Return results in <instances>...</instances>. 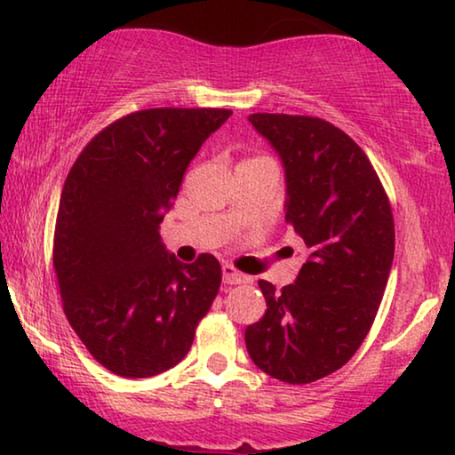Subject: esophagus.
Here are the masks:
<instances>
[{"instance_id": "34e87169", "label": "esophagus", "mask_w": 455, "mask_h": 455, "mask_svg": "<svg viewBox=\"0 0 455 455\" xmlns=\"http://www.w3.org/2000/svg\"><path fill=\"white\" fill-rule=\"evenodd\" d=\"M221 271H223V283L234 285V283H244V282H248V277L244 275V273L235 271L232 265H223Z\"/></svg>"}]
</instances>
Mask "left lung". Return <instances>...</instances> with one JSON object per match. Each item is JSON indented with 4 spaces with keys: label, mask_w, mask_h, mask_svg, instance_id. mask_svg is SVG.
Listing matches in <instances>:
<instances>
[{
    "label": "left lung",
    "mask_w": 455,
    "mask_h": 455,
    "mask_svg": "<svg viewBox=\"0 0 455 455\" xmlns=\"http://www.w3.org/2000/svg\"><path fill=\"white\" fill-rule=\"evenodd\" d=\"M248 122L282 159L285 221L308 259L282 291L260 279L267 310L246 327V350L279 381L313 383L341 369L375 321L394 263V215L369 157L333 124L288 114Z\"/></svg>",
    "instance_id": "8db88e82"
}]
</instances>
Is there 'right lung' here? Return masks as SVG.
Wrapping results in <instances>:
<instances>
[{"mask_svg": "<svg viewBox=\"0 0 455 455\" xmlns=\"http://www.w3.org/2000/svg\"><path fill=\"white\" fill-rule=\"evenodd\" d=\"M229 109H142L101 130L68 173L53 267L64 313L92 358L142 379L188 354L221 283L213 254L186 265L159 223L186 167Z\"/></svg>", "mask_w": 455, "mask_h": 455, "instance_id": "right-lung-1", "label": "right lung"}]
</instances>
